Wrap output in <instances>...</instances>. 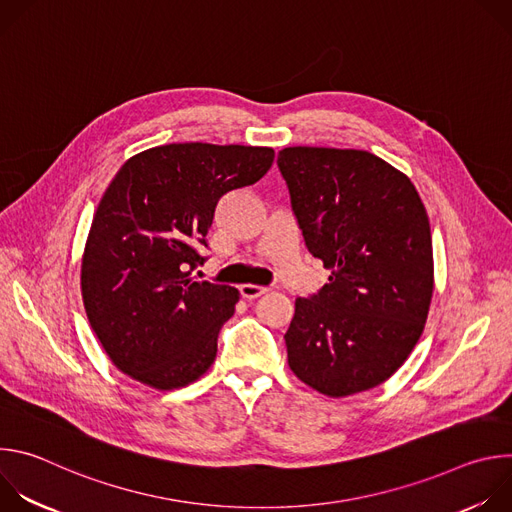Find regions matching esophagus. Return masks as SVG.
<instances>
[{
	"label": "esophagus",
	"mask_w": 512,
	"mask_h": 512,
	"mask_svg": "<svg viewBox=\"0 0 512 512\" xmlns=\"http://www.w3.org/2000/svg\"><path fill=\"white\" fill-rule=\"evenodd\" d=\"M239 291H241V296L245 298V300H257V298H261L263 294H267V287H261V285H253V283H243L241 287H239Z\"/></svg>",
	"instance_id": "esophagus-1"
}]
</instances>
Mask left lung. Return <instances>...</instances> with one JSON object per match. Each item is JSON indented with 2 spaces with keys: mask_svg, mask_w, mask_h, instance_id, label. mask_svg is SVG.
<instances>
[{
  "mask_svg": "<svg viewBox=\"0 0 512 512\" xmlns=\"http://www.w3.org/2000/svg\"><path fill=\"white\" fill-rule=\"evenodd\" d=\"M306 247L330 271L285 332L294 375L328 397L385 383L415 348L433 294V249L413 182L364 150L283 148Z\"/></svg>",
  "mask_w": 512,
  "mask_h": 512,
  "instance_id": "obj_1",
  "label": "left lung"
}]
</instances>
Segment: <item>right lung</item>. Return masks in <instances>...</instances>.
<instances>
[{"label":"right lung","instance_id":"1","mask_svg":"<svg viewBox=\"0 0 512 512\" xmlns=\"http://www.w3.org/2000/svg\"><path fill=\"white\" fill-rule=\"evenodd\" d=\"M275 152L168 143L131 156L111 180L85 243L83 304L115 367L158 391L198 381L216 358L239 289L192 277L196 247L225 194L261 180Z\"/></svg>","mask_w":512,"mask_h":512}]
</instances>
